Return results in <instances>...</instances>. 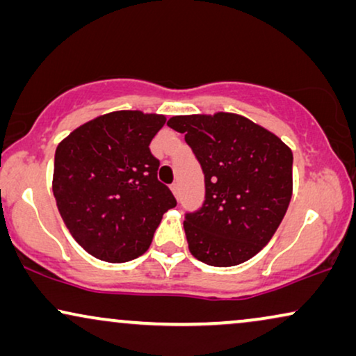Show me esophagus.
<instances>
[{
  "label": "esophagus",
  "mask_w": 356,
  "mask_h": 356,
  "mask_svg": "<svg viewBox=\"0 0 356 356\" xmlns=\"http://www.w3.org/2000/svg\"><path fill=\"white\" fill-rule=\"evenodd\" d=\"M170 189H172V193L175 194V197L179 196V184L178 183H173L172 186H170Z\"/></svg>",
  "instance_id": "34e87169"
}]
</instances>
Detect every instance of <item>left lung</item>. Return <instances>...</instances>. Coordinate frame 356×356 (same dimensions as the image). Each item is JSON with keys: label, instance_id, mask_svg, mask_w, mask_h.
<instances>
[{"label": "left lung", "instance_id": "left-lung-1", "mask_svg": "<svg viewBox=\"0 0 356 356\" xmlns=\"http://www.w3.org/2000/svg\"><path fill=\"white\" fill-rule=\"evenodd\" d=\"M206 175V201L184 220L191 254L232 267L256 256L279 228L293 193V154L280 138L227 111L172 116Z\"/></svg>", "mask_w": 356, "mask_h": 356}]
</instances>
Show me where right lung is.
Instances as JSON below:
<instances>
[{"label": "right lung", "instance_id": "obj_1", "mask_svg": "<svg viewBox=\"0 0 356 356\" xmlns=\"http://www.w3.org/2000/svg\"><path fill=\"white\" fill-rule=\"evenodd\" d=\"M165 121L140 110L111 111L58 144L51 183L58 211L97 259L116 264L143 256L163 213L177 206L149 149Z\"/></svg>", "mask_w": 356, "mask_h": 356}]
</instances>
